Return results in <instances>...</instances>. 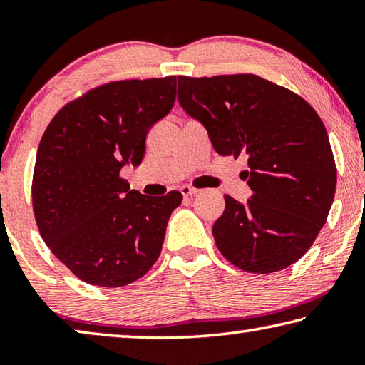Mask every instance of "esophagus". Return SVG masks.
<instances>
[{
    "mask_svg": "<svg viewBox=\"0 0 365 365\" xmlns=\"http://www.w3.org/2000/svg\"><path fill=\"white\" fill-rule=\"evenodd\" d=\"M180 191H182V195H183L185 197L195 196V195L200 193V190L195 188V187H191V185H183V187L180 188Z\"/></svg>",
    "mask_w": 365,
    "mask_h": 365,
    "instance_id": "esophagus-1",
    "label": "esophagus"
}]
</instances>
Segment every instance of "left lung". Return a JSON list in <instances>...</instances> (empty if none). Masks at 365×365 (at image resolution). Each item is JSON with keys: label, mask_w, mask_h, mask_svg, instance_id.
Instances as JSON below:
<instances>
[{"label": "left lung", "mask_w": 365, "mask_h": 365, "mask_svg": "<svg viewBox=\"0 0 365 365\" xmlns=\"http://www.w3.org/2000/svg\"><path fill=\"white\" fill-rule=\"evenodd\" d=\"M178 103L206 127L220 156L248 158L242 205L225 195L212 235L228 262L251 274L287 269L324 227L336 190L335 158L304 98L255 73L178 76Z\"/></svg>", "instance_id": "8db88e82"}]
</instances>
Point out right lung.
<instances>
[{
  "label": "right lung",
  "mask_w": 365,
  "mask_h": 365,
  "mask_svg": "<svg viewBox=\"0 0 365 365\" xmlns=\"http://www.w3.org/2000/svg\"><path fill=\"white\" fill-rule=\"evenodd\" d=\"M175 93V76L98 85L66 103L43 133L32 178L36 227L90 285H130L158 261L183 196L141 195L120 169L141 164L146 135L169 114Z\"/></svg>",
  "instance_id": "right-lung-1"
}]
</instances>
